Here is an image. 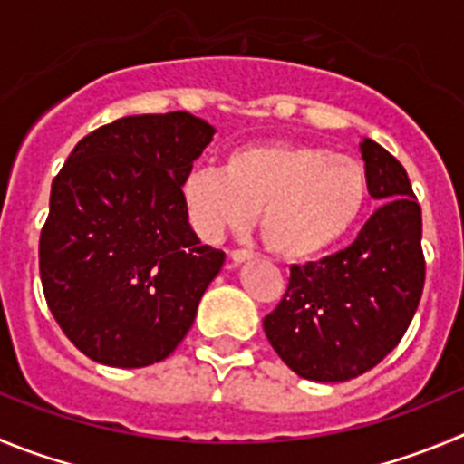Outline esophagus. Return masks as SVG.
<instances>
[{
    "label": "esophagus",
    "mask_w": 464,
    "mask_h": 464,
    "mask_svg": "<svg viewBox=\"0 0 464 464\" xmlns=\"http://www.w3.org/2000/svg\"><path fill=\"white\" fill-rule=\"evenodd\" d=\"M231 263L233 266H240V263H245V261H249V258H254V254L252 252H246V249H236V252H231Z\"/></svg>",
    "instance_id": "34e87169"
}]
</instances>
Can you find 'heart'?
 Returning <instances> with one entry per match:
<instances>
[{
  "label": "heart",
  "instance_id": "1",
  "mask_svg": "<svg viewBox=\"0 0 464 464\" xmlns=\"http://www.w3.org/2000/svg\"><path fill=\"white\" fill-rule=\"evenodd\" d=\"M180 197L206 240L245 231L261 212L267 249L304 261L357 227L369 201V173L357 158L327 146L266 141L233 149L222 169H194Z\"/></svg>",
  "mask_w": 464,
  "mask_h": 464
}]
</instances>
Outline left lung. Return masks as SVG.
<instances>
[{"label": "left lung", "instance_id": "left-lung-1", "mask_svg": "<svg viewBox=\"0 0 464 464\" xmlns=\"http://www.w3.org/2000/svg\"><path fill=\"white\" fill-rule=\"evenodd\" d=\"M359 150L382 206L343 252L293 266L284 300L263 320L285 366L314 382H345L382 362L412 323L426 279L408 171L373 140Z\"/></svg>", "mask_w": 464, "mask_h": 464}]
</instances>
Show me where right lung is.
<instances>
[{"label": "right lung", "instance_id": "right-lung-1", "mask_svg": "<svg viewBox=\"0 0 464 464\" xmlns=\"http://www.w3.org/2000/svg\"><path fill=\"white\" fill-rule=\"evenodd\" d=\"M215 132L188 111L123 116L86 134L56 173L38 246L43 293L93 362L150 366L192 327L227 254L201 245L180 185Z\"/></svg>", "mask_w": 464, "mask_h": 464}]
</instances>
